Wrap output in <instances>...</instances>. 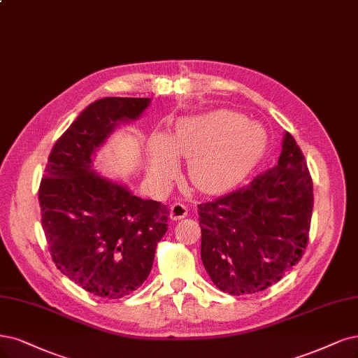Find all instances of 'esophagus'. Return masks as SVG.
Returning <instances> with one entry per match:
<instances>
[{"mask_svg":"<svg viewBox=\"0 0 358 358\" xmlns=\"http://www.w3.org/2000/svg\"><path fill=\"white\" fill-rule=\"evenodd\" d=\"M188 215V207L185 206L183 203L180 201H175L173 204H171V208H170V217L173 220H179L182 217H185Z\"/></svg>","mask_w":358,"mask_h":358,"instance_id":"esophagus-1","label":"esophagus"}]
</instances>
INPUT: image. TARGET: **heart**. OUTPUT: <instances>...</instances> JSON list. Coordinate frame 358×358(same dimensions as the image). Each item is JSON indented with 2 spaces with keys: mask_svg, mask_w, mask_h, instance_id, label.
<instances>
[{
  "mask_svg": "<svg viewBox=\"0 0 358 358\" xmlns=\"http://www.w3.org/2000/svg\"><path fill=\"white\" fill-rule=\"evenodd\" d=\"M264 130L244 117L217 110L182 121L170 138L151 142V175L166 182L175 173V158H191L188 179L203 192H219L240 180L261 155Z\"/></svg>",
  "mask_w": 358,
  "mask_h": 358,
  "instance_id": "b5f03b06",
  "label": "heart"
}]
</instances>
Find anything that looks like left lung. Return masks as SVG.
I'll use <instances>...</instances> for the list:
<instances>
[{
    "instance_id": "obj_1",
    "label": "left lung",
    "mask_w": 358,
    "mask_h": 358,
    "mask_svg": "<svg viewBox=\"0 0 358 358\" xmlns=\"http://www.w3.org/2000/svg\"><path fill=\"white\" fill-rule=\"evenodd\" d=\"M314 206L313 179L290 133L277 166L244 187L199 204L201 259L229 294H250L280 281L305 253Z\"/></svg>"
}]
</instances>
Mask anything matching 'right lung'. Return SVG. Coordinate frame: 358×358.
Segmentation results:
<instances>
[{"mask_svg": "<svg viewBox=\"0 0 358 358\" xmlns=\"http://www.w3.org/2000/svg\"><path fill=\"white\" fill-rule=\"evenodd\" d=\"M148 97H103L56 141L38 189L41 225L56 266L96 296L120 299L151 273L169 208L142 200L92 169L118 121L138 118Z\"/></svg>", "mask_w": 358, "mask_h": 358, "instance_id": "add662e5", "label": "right lung"}]
</instances>
